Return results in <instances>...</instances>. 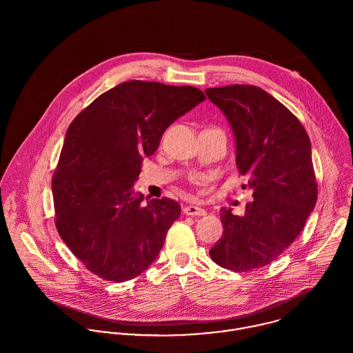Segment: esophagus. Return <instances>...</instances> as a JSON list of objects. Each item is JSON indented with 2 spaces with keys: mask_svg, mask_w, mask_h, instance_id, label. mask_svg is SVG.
<instances>
[{
  "mask_svg": "<svg viewBox=\"0 0 353 353\" xmlns=\"http://www.w3.org/2000/svg\"><path fill=\"white\" fill-rule=\"evenodd\" d=\"M183 213L188 216H205L206 210L201 206H196V205H188L183 208Z\"/></svg>",
  "mask_w": 353,
  "mask_h": 353,
  "instance_id": "esophagus-1",
  "label": "esophagus"
}]
</instances>
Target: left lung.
Here are the masks:
<instances>
[{
    "mask_svg": "<svg viewBox=\"0 0 353 353\" xmlns=\"http://www.w3.org/2000/svg\"><path fill=\"white\" fill-rule=\"evenodd\" d=\"M205 94L230 122L235 163L252 190L245 216L221 208L224 232L209 254L225 269L250 272L292 245L316 203L311 143L299 119L258 87L235 84Z\"/></svg>",
    "mask_w": 353,
    "mask_h": 353,
    "instance_id": "8db88e82",
    "label": "left lung"
}]
</instances>
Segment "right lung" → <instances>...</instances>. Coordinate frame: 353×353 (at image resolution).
<instances>
[{
    "mask_svg": "<svg viewBox=\"0 0 353 353\" xmlns=\"http://www.w3.org/2000/svg\"><path fill=\"white\" fill-rule=\"evenodd\" d=\"M205 101L194 87L132 80L101 94L70 123L51 188L59 236L107 281L140 276L156 259L181 205L133 186L165 129Z\"/></svg>",
    "mask_w": 353,
    "mask_h": 353,
    "instance_id": "add662e5",
    "label": "right lung"
}]
</instances>
